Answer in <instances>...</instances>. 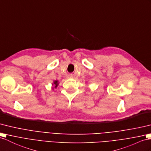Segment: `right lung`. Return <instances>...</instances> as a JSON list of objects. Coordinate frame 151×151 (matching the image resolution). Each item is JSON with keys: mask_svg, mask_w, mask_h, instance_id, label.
Wrapping results in <instances>:
<instances>
[{"mask_svg": "<svg viewBox=\"0 0 151 151\" xmlns=\"http://www.w3.org/2000/svg\"><path fill=\"white\" fill-rule=\"evenodd\" d=\"M54 85H55V88H56L57 86H58V81H55L54 82Z\"/></svg>", "mask_w": 151, "mask_h": 151, "instance_id": "1", "label": "right lung"}]
</instances>
